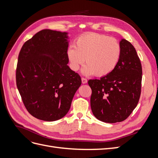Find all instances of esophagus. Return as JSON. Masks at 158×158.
<instances>
[{
    "instance_id": "34e87169",
    "label": "esophagus",
    "mask_w": 158,
    "mask_h": 158,
    "mask_svg": "<svg viewBox=\"0 0 158 158\" xmlns=\"http://www.w3.org/2000/svg\"><path fill=\"white\" fill-rule=\"evenodd\" d=\"M87 82H88L87 79H85L84 78H82V84H86Z\"/></svg>"
}]
</instances>
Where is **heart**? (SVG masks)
<instances>
[{"instance_id": "1", "label": "heart", "mask_w": 158, "mask_h": 158, "mask_svg": "<svg viewBox=\"0 0 158 158\" xmlns=\"http://www.w3.org/2000/svg\"><path fill=\"white\" fill-rule=\"evenodd\" d=\"M120 44L106 35L89 32L79 36L67 51L71 69L77 71L84 61L82 73L103 77L111 73L121 59Z\"/></svg>"}]
</instances>
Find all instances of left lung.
Wrapping results in <instances>:
<instances>
[{
  "label": "left lung",
  "instance_id": "obj_1",
  "mask_svg": "<svg viewBox=\"0 0 158 158\" xmlns=\"http://www.w3.org/2000/svg\"><path fill=\"white\" fill-rule=\"evenodd\" d=\"M121 59L111 73L89 80L90 105L94 115L108 123L125 121L135 109L141 93L142 65L136 51L127 40L120 43Z\"/></svg>",
  "mask_w": 158,
  "mask_h": 158
}]
</instances>
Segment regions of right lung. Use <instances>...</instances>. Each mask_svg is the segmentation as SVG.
<instances>
[{
    "label": "right lung",
    "mask_w": 158,
    "mask_h": 158,
    "mask_svg": "<svg viewBox=\"0 0 158 158\" xmlns=\"http://www.w3.org/2000/svg\"><path fill=\"white\" fill-rule=\"evenodd\" d=\"M68 33L43 30L23 45L18 55L16 85L33 117L54 121L64 117L82 84L67 65Z\"/></svg>",
    "instance_id": "obj_1"
}]
</instances>
